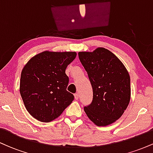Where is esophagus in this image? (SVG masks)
<instances>
[{
    "mask_svg": "<svg viewBox=\"0 0 153 153\" xmlns=\"http://www.w3.org/2000/svg\"><path fill=\"white\" fill-rule=\"evenodd\" d=\"M74 96H75V99H76V100H78V97H79V95H78V94H75Z\"/></svg>",
    "mask_w": 153,
    "mask_h": 153,
    "instance_id": "obj_1",
    "label": "esophagus"
}]
</instances>
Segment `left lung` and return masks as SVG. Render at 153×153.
Segmentation results:
<instances>
[{"mask_svg": "<svg viewBox=\"0 0 153 153\" xmlns=\"http://www.w3.org/2000/svg\"><path fill=\"white\" fill-rule=\"evenodd\" d=\"M78 57L93 88V101L84 107L85 114L99 127L112 124L122 117L130 101L129 73L114 54L103 47L80 52Z\"/></svg>", "mask_w": 153, "mask_h": 153, "instance_id": "8db88e82", "label": "left lung"}]
</instances>
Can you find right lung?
<instances>
[{
    "label": "right lung",
    "instance_id": "add662e5",
    "mask_svg": "<svg viewBox=\"0 0 153 153\" xmlns=\"http://www.w3.org/2000/svg\"><path fill=\"white\" fill-rule=\"evenodd\" d=\"M75 52L45 51L34 56L23 68L20 94L26 110L42 122L59 117L74 100L67 91L69 78L65 70Z\"/></svg>",
    "mask_w": 153,
    "mask_h": 153
}]
</instances>
